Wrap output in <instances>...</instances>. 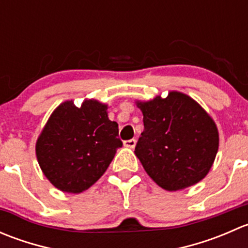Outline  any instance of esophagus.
Wrapping results in <instances>:
<instances>
[{
    "mask_svg": "<svg viewBox=\"0 0 248 248\" xmlns=\"http://www.w3.org/2000/svg\"><path fill=\"white\" fill-rule=\"evenodd\" d=\"M137 144V140L136 139H129V140H124V145L126 147H129V149H133Z\"/></svg>",
    "mask_w": 248,
    "mask_h": 248,
    "instance_id": "esophagus-1",
    "label": "esophagus"
}]
</instances>
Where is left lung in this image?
I'll use <instances>...</instances> for the list:
<instances>
[{
	"label": "left lung",
	"mask_w": 248,
	"mask_h": 248,
	"mask_svg": "<svg viewBox=\"0 0 248 248\" xmlns=\"http://www.w3.org/2000/svg\"><path fill=\"white\" fill-rule=\"evenodd\" d=\"M144 131L136 156L145 171L162 188L179 191L204 179L218 150L214 120L194 99L169 92L149 102H137Z\"/></svg>",
	"instance_id": "obj_1"
}]
</instances>
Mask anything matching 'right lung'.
I'll list each match as a JSON object with an SVG mask.
<instances>
[{"mask_svg": "<svg viewBox=\"0 0 248 248\" xmlns=\"http://www.w3.org/2000/svg\"><path fill=\"white\" fill-rule=\"evenodd\" d=\"M108 106L86 99L80 108L73 101L60 104L47 120L36 144L42 171L56 188L80 193L108 169L122 146L119 124L110 121Z\"/></svg>", "mask_w": 248, "mask_h": 248, "instance_id": "1", "label": "right lung"}]
</instances>
